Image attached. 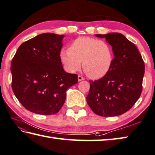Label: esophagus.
I'll list each match as a JSON object with an SVG mask.
<instances>
[{
  "label": "esophagus",
  "mask_w": 155,
  "mask_h": 155,
  "mask_svg": "<svg viewBox=\"0 0 155 155\" xmlns=\"http://www.w3.org/2000/svg\"><path fill=\"white\" fill-rule=\"evenodd\" d=\"M78 81H81L85 80V78H84L82 77V76L78 75Z\"/></svg>",
  "instance_id": "1"
}]
</instances>
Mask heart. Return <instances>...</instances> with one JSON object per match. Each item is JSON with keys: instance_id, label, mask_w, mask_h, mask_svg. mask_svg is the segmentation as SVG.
<instances>
[{"instance_id": "obj_1", "label": "heart", "mask_w": 155, "mask_h": 155, "mask_svg": "<svg viewBox=\"0 0 155 155\" xmlns=\"http://www.w3.org/2000/svg\"><path fill=\"white\" fill-rule=\"evenodd\" d=\"M60 58L67 72L79 70L81 61L87 75L102 78L108 72L113 63V51L110 45L91 37H79L72 41L68 49H62Z\"/></svg>"}]
</instances>
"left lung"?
Masks as SVG:
<instances>
[{
	"label": "left lung",
	"mask_w": 155,
	"mask_h": 155,
	"mask_svg": "<svg viewBox=\"0 0 155 155\" xmlns=\"http://www.w3.org/2000/svg\"><path fill=\"white\" fill-rule=\"evenodd\" d=\"M105 38L114 55L108 72L100 79L89 81L87 102L102 117H114L128 111L141 95L145 66L136 46L118 32L95 35Z\"/></svg>",
	"instance_id": "1"
}]
</instances>
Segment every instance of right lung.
<instances>
[{
  "instance_id": "obj_1",
  "label": "right lung",
  "mask_w": 155,
  "mask_h": 155,
  "mask_svg": "<svg viewBox=\"0 0 155 155\" xmlns=\"http://www.w3.org/2000/svg\"><path fill=\"white\" fill-rule=\"evenodd\" d=\"M64 35L44 33L22 43L11 61L13 91L34 113L51 115L65 102L66 91L78 76L64 71L60 53Z\"/></svg>"
}]
</instances>
